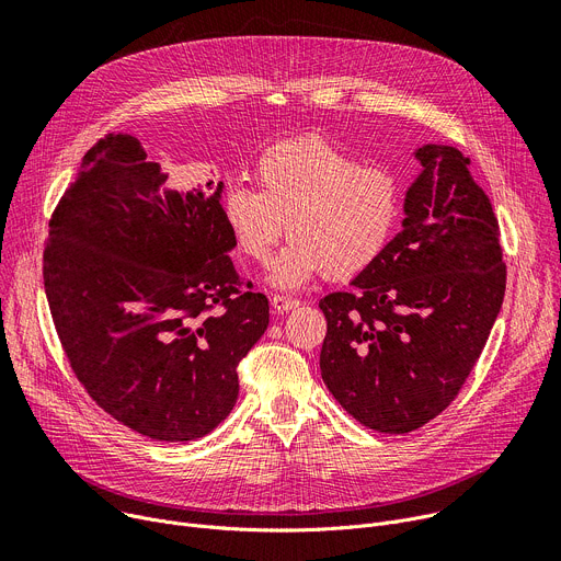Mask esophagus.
I'll use <instances>...</instances> for the list:
<instances>
[{"instance_id": "1", "label": "esophagus", "mask_w": 561, "mask_h": 561, "mask_svg": "<svg viewBox=\"0 0 561 561\" xmlns=\"http://www.w3.org/2000/svg\"><path fill=\"white\" fill-rule=\"evenodd\" d=\"M271 307L277 311V313H284V311H293L300 307V302L293 300V297H286V295H273L271 297Z\"/></svg>"}]
</instances>
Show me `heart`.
Instances as JSON below:
<instances>
[{
  "mask_svg": "<svg viewBox=\"0 0 561 561\" xmlns=\"http://www.w3.org/2000/svg\"><path fill=\"white\" fill-rule=\"evenodd\" d=\"M261 190L230 184L222 220L241 254L266 264L286 234L290 243L271 268V284L297 288L324 275L352 279L375 266L401 218V184L383 167H363L324 137L275 141L254 164Z\"/></svg>",
  "mask_w": 561,
  "mask_h": 561,
  "instance_id": "obj_1",
  "label": "heart"
}]
</instances>
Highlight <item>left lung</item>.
<instances>
[{"instance_id":"left-lung-1","label":"left lung","mask_w":561,"mask_h":561,"mask_svg":"<svg viewBox=\"0 0 561 561\" xmlns=\"http://www.w3.org/2000/svg\"><path fill=\"white\" fill-rule=\"evenodd\" d=\"M403 228L352 290L320 300V371L363 426L401 435L449 405L473 369L505 295L492 203L458 148L426 144Z\"/></svg>"}]
</instances>
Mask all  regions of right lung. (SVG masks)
<instances>
[{"label": "right lung", "mask_w": 561, "mask_h": 561, "mask_svg": "<svg viewBox=\"0 0 561 561\" xmlns=\"http://www.w3.org/2000/svg\"><path fill=\"white\" fill-rule=\"evenodd\" d=\"M130 135H107L51 214L45 293L85 392L160 442L214 431L237 367L268 327V297L234 271L214 186L173 190Z\"/></svg>", "instance_id": "right-lung-1"}]
</instances>
